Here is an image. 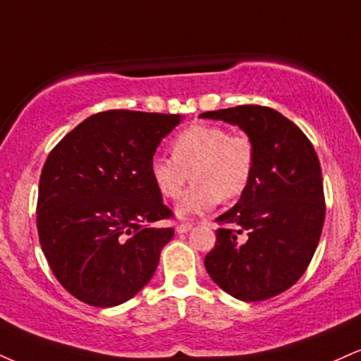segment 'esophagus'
I'll return each instance as SVG.
<instances>
[{
    "instance_id": "esophagus-1",
    "label": "esophagus",
    "mask_w": 361,
    "mask_h": 361,
    "mask_svg": "<svg viewBox=\"0 0 361 361\" xmlns=\"http://www.w3.org/2000/svg\"><path fill=\"white\" fill-rule=\"evenodd\" d=\"M193 228V224H190V222H183V224H180L176 227V232L178 233H186L188 232V230H192Z\"/></svg>"
}]
</instances>
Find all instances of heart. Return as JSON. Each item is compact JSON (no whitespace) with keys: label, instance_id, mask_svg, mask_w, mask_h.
Listing matches in <instances>:
<instances>
[{"label":"heart","instance_id":"1","mask_svg":"<svg viewBox=\"0 0 361 361\" xmlns=\"http://www.w3.org/2000/svg\"><path fill=\"white\" fill-rule=\"evenodd\" d=\"M255 147L244 133L230 134L216 124H193L171 141V158L153 156L149 176L164 198L175 200L188 180L195 183L176 205V214L188 216L212 210L219 200L240 197L250 183Z\"/></svg>","mask_w":361,"mask_h":361}]
</instances>
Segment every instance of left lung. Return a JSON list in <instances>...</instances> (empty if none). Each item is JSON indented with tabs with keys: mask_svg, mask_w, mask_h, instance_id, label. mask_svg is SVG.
<instances>
[{
	"mask_svg": "<svg viewBox=\"0 0 361 361\" xmlns=\"http://www.w3.org/2000/svg\"><path fill=\"white\" fill-rule=\"evenodd\" d=\"M200 117L238 126L255 147L249 186L216 219L207 272L240 301L274 298L296 284L318 247L326 215L318 156L306 134L271 107L237 106Z\"/></svg>",
	"mask_w": 361,
	"mask_h": 361,
	"instance_id": "obj_1",
	"label": "left lung"
}]
</instances>
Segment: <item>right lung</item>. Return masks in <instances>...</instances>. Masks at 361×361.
Instances as JSON below:
<instances>
[{
    "label": "right lung",
    "mask_w": 361,
    "mask_h": 361,
    "mask_svg": "<svg viewBox=\"0 0 361 361\" xmlns=\"http://www.w3.org/2000/svg\"><path fill=\"white\" fill-rule=\"evenodd\" d=\"M180 114L106 111L87 117L50 151L38 186L37 227L56 281L95 307L129 301L153 277L173 228L149 176Z\"/></svg>",
    "instance_id": "right-lung-1"
}]
</instances>
